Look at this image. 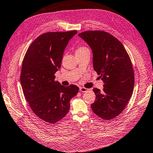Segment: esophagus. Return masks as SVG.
Wrapping results in <instances>:
<instances>
[{"instance_id":"esophagus-1","label":"esophagus","mask_w":153,"mask_h":153,"mask_svg":"<svg viewBox=\"0 0 153 153\" xmlns=\"http://www.w3.org/2000/svg\"><path fill=\"white\" fill-rule=\"evenodd\" d=\"M79 91L81 92H86L88 91V89L85 88H82V87H81V88H79Z\"/></svg>"}]
</instances>
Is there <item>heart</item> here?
I'll use <instances>...</instances> for the list:
<instances>
[{"label":"heart","mask_w":153,"mask_h":153,"mask_svg":"<svg viewBox=\"0 0 153 153\" xmlns=\"http://www.w3.org/2000/svg\"><path fill=\"white\" fill-rule=\"evenodd\" d=\"M88 51H89V49L86 46L80 45V46H77L76 48V54H77V53H82L85 52H88Z\"/></svg>","instance_id":"obj_1"}]
</instances>
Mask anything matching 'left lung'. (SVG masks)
<instances>
[{"label":"left lung","instance_id":"left-lung-1","mask_svg":"<svg viewBox=\"0 0 153 153\" xmlns=\"http://www.w3.org/2000/svg\"><path fill=\"white\" fill-rule=\"evenodd\" d=\"M92 50L94 69L103 81V91L94 88L96 99L91 107L95 115L105 120L117 117L132 96L134 74L127 52L115 36L101 30L80 33Z\"/></svg>","mask_w":153,"mask_h":153}]
</instances>
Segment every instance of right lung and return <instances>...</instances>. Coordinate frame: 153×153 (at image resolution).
I'll list each match as a JSON object with an SVG mask.
<instances>
[{
  "mask_svg": "<svg viewBox=\"0 0 153 153\" xmlns=\"http://www.w3.org/2000/svg\"><path fill=\"white\" fill-rule=\"evenodd\" d=\"M76 30L46 32L36 39L24 57L20 83L29 106L36 115L51 124L60 121L70 110V101L79 91L55 80L63 54Z\"/></svg>",
  "mask_w": 153,
  "mask_h": 153,
  "instance_id": "1",
  "label": "right lung"
}]
</instances>
